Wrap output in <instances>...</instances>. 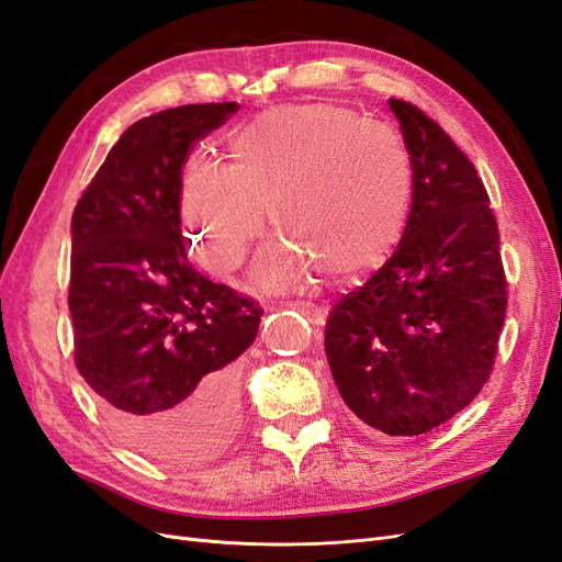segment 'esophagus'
<instances>
[{"mask_svg":"<svg viewBox=\"0 0 562 562\" xmlns=\"http://www.w3.org/2000/svg\"><path fill=\"white\" fill-rule=\"evenodd\" d=\"M288 307H293V310H297V312H302V314H307L316 326H321L323 323V316H321V310L316 307V304H312V302H300V300H293V302H288Z\"/></svg>","mask_w":562,"mask_h":562,"instance_id":"obj_1","label":"esophagus"}]
</instances>
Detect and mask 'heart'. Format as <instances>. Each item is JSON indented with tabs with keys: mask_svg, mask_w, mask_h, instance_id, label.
<instances>
[{
	"mask_svg": "<svg viewBox=\"0 0 562 562\" xmlns=\"http://www.w3.org/2000/svg\"><path fill=\"white\" fill-rule=\"evenodd\" d=\"M229 166L194 157L184 166L180 206L199 258L213 274L241 267L269 227L281 239L258 279L285 291L312 267L349 279L396 246L413 211L415 171L396 131L368 124L333 103L281 105L229 138Z\"/></svg>",
	"mask_w": 562,
	"mask_h": 562,
	"instance_id": "b5f03b06",
	"label": "heart"
}]
</instances>
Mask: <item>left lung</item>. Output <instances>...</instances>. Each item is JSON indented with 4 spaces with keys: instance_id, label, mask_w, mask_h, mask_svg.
I'll use <instances>...</instances> for the list:
<instances>
[{
    "instance_id": "left-lung-1",
    "label": "left lung",
    "mask_w": 562,
    "mask_h": 562,
    "mask_svg": "<svg viewBox=\"0 0 562 562\" xmlns=\"http://www.w3.org/2000/svg\"><path fill=\"white\" fill-rule=\"evenodd\" d=\"M415 196L396 252L339 300L326 356L349 411L386 436H419L481 394L497 359L506 274L479 171L417 105L391 98Z\"/></svg>"
}]
</instances>
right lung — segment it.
<instances>
[{"label":"right lung","mask_w":562,"mask_h":562,"mask_svg":"<svg viewBox=\"0 0 562 562\" xmlns=\"http://www.w3.org/2000/svg\"><path fill=\"white\" fill-rule=\"evenodd\" d=\"M234 112L182 105L135 122L72 215L77 370L108 427L161 462L192 464L227 443L239 415L232 361L262 316L252 297L192 267L180 220L182 166Z\"/></svg>","instance_id":"add662e5"}]
</instances>
